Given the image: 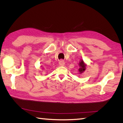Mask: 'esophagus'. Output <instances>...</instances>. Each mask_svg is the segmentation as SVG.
I'll use <instances>...</instances> for the list:
<instances>
[{
  "mask_svg": "<svg viewBox=\"0 0 123 123\" xmlns=\"http://www.w3.org/2000/svg\"><path fill=\"white\" fill-rule=\"evenodd\" d=\"M59 64L61 66H64L65 65V62L63 60H61L59 62Z\"/></svg>",
  "mask_w": 123,
  "mask_h": 123,
  "instance_id": "34e87169",
  "label": "esophagus"
}]
</instances>
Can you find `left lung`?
Instances as JSON below:
<instances>
[{
    "label": "left lung",
    "instance_id": "1",
    "mask_svg": "<svg viewBox=\"0 0 123 123\" xmlns=\"http://www.w3.org/2000/svg\"><path fill=\"white\" fill-rule=\"evenodd\" d=\"M80 68L79 69V71L80 72V73H82L84 71H85L86 69V65L84 61L83 60H81V61L79 63Z\"/></svg>",
    "mask_w": 123,
    "mask_h": 123
}]
</instances>
